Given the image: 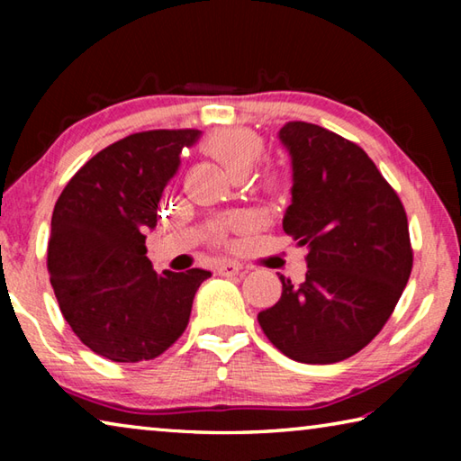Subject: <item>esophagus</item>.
<instances>
[{
  "instance_id": "obj_1",
  "label": "esophagus",
  "mask_w": 461,
  "mask_h": 461,
  "mask_svg": "<svg viewBox=\"0 0 461 461\" xmlns=\"http://www.w3.org/2000/svg\"><path fill=\"white\" fill-rule=\"evenodd\" d=\"M215 270H217V275H221V276H236V275H240L241 267L236 262H220L215 267Z\"/></svg>"
}]
</instances>
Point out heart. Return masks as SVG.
I'll use <instances>...</instances> for the list:
<instances>
[{
	"label": "heart",
	"instance_id": "1",
	"mask_svg": "<svg viewBox=\"0 0 461 461\" xmlns=\"http://www.w3.org/2000/svg\"><path fill=\"white\" fill-rule=\"evenodd\" d=\"M201 148L209 156H213L231 176H246L264 154L262 138L246 128L213 130ZM260 185L267 193L280 194L286 186V178L276 170H268L262 175ZM217 231L221 233V230Z\"/></svg>",
	"mask_w": 461,
	"mask_h": 461
}]
</instances>
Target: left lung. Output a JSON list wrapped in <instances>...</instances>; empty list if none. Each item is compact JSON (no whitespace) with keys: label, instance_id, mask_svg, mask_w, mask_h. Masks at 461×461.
<instances>
[{"label":"left lung","instance_id":"1","mask_svg":"<svg viewBox=\"0 0 461 461\" xmlns=\"http://www.w3.org/2000/svg\"><path fill=\"white\" fill-rule=\"evenodd\" d=\"M293 167L283 230L307 246L301 285L258 313L272 346L303 364H333L376 338L412 268L404 207L360 146L307 122L278 131Z\"/></svg>","mask_w":461,"mask_h":461}]
</instances>
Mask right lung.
<instances>
[{"instance_id":"obj_1","label":"right lung","mask_w":461,"mask_h":461,"mask_svg":"<svg viewBox=\"0 0 461 461\" xmlns=\"http://www.w3.org/2000/svg\"><path fill=\"white\" fill-rule=\"evenodd\" d=\"M199 130H150L97 152L54 205L50 285L85 346L112 362L152 360L186 330L209 270H162L146 256L162 191Z\"/></svg>"}]
</instances>
